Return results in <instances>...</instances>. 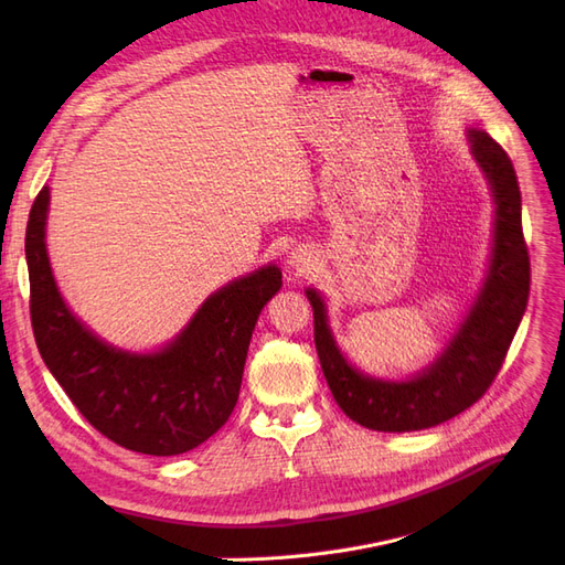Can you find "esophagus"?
I'll return each instance as SVG.
<instances>
[{
  "mask_svg": "<svg viewBox=\"0 0 565 565\" xmlns=\"http://www.w3.org/2000/svg\"><path fill=\"white\" fill-rule=\"evenodd\" d=\"M287 264L292 266L297 273H306V270H309V268L313 266V256H311V252H309V249H301V247H297L292 254H289Z\"/></svg>",
  "mask_w": 565,
  "mask_h": 565,
  "instance_id": "1",
  "label": "esophagus"
}]
</instances>
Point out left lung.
I'll return each instance as SVG.
<instances>
[{
  "label": "left lung",
  "mask_w": 565,
  "mask_h": 565,
  "mask_svg": "<svg viewBox=\"0 0 565 565\" xmlns=\"http://www.w3.org/2000/svg\"><path fill=\"white\" fill-rule=\"evenodd\" d=\"M467 136L494 202L492 252L486 280L469 313L429 367L401 382L370 377L353 367L332 337L320 292L313 287L306 289L313 306L316 351L324 380L344 415L365 429L419 431L465 413L498 377L525 313L530 256L523 241L514 164L483 129H469Z\"/></svg>",
  "instance_id": "left-lung-1"
}]
</instances>
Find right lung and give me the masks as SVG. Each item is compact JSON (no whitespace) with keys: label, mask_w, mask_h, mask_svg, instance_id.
Instances as JSON below:
<instances>
[{"label":"right lung","mask_w":565,"mask_h":565,"mask_svg":"<svg viewBox=\"0 0 565 565\" xmlns=\"http://www.w3.org/2000/svg\"><path fill=\"white\" fill-rule=\"evenodd\" d=\"M49 188L25 231L30 318L49 372L96 431L134 452L169 457L198 448L237 403L245 358L266 301L282 287L276 264L231 280L152 353L98 339L63 301L46 254Z\"/></svg>","instance_id":"obj_1"}]
</instances>
